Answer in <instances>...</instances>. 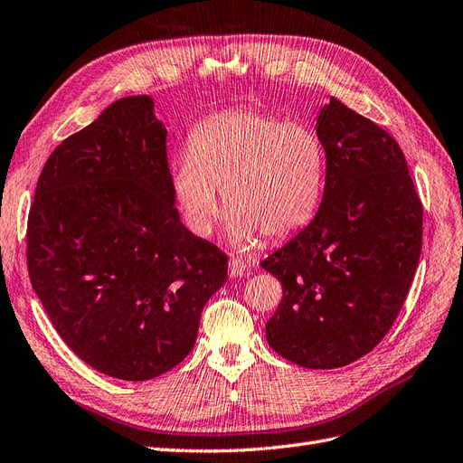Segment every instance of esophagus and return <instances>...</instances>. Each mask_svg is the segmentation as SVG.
Listing matches in <instances>:
<instances>
[{
    "label": "esophagus",
    "mask_w": 463,
    "mask_h": 463,
    "mask_svg": "<svg viewBox=\"0 0 463 463\" xmlns=\"http://www.w3.org/2000/svg\"><path fill=\"white\" fill-rule=\"evenodd\" d=\"M247 262L239 260V259H232L230 260V266H228V272H230V278H241L245 272H247Z\"/></svg>",
    "instance_id": "1"
}]
</instances>
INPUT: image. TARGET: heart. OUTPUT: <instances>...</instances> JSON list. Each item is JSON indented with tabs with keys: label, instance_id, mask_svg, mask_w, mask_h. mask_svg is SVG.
I'll use <instances>...</instances> for the list:
<instances>
[{
	"label": "heart",
	"instance_id": "obj_1",
	"mask_svg": "<svg viewBox=\"0 0 463 463\" xmlns=\"http://www.w3.org/2000/svg\"><path fill=\"white\" fill-rule=\"evenodd\" d=\"M168 180L185 226L199 237L214 233L218 191H224L232 235L245 247L260 233L291 235L316 214L326 189V149L307 124L237 109L195 126Z\"/></svg>",
	"mask_w": 463,
	"mask_h": 463
}]
</instances>
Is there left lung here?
I'll return each instance as SVG.
<instances>
[{"label":"left lung","instance_id":"obj_1","mask_svg":"<svg viewBox=\"0 0 463 463\" xmlns=\"http://www.w3.org/2000/svg\"><path fill=\"white\" fill-rule=\"evenodd\" d=\"M316 132L326 149L320 209L260 266L283 289L268 345L302 368L333 370L392 327L420 262L423 206L401 146L381 126L331 98Z\"/></svg>","mask_w":463,"mask_h":463}]
</instances>
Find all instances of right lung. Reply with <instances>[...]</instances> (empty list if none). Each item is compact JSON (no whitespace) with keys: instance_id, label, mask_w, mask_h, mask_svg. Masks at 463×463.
<instances>
[{"instance_id":"add662e5","label":"right lung","mask_w":463,"mask_h":463,"mask_svg":"<svg viewBox=\"0 0 463 463\" xmlns=\"http://www.w3.org/2000/svg\"><path fill=\"white\" fill-rule=\"evenodd\" d=\"M168 172L153 99L124 98L61 141L28 214V276L53 327L124 381L178 365L228 279L226 252L182 224Z\"/></svg>"}]
</instances>
